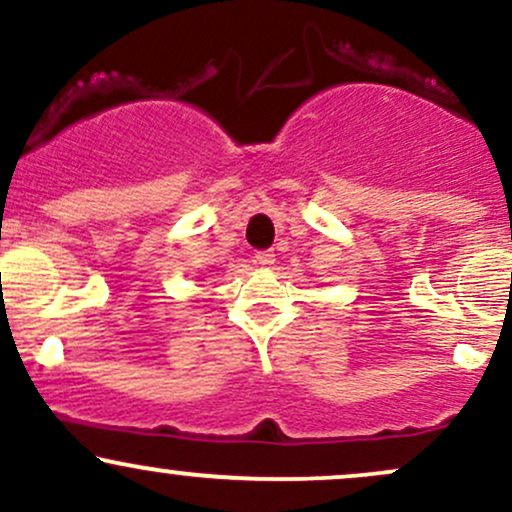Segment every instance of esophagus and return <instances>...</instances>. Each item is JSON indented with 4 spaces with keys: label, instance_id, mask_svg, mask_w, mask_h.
Listing matches in <instances>:
<instances>
[{
    "label": "esophagus",
    "instance_id": "34e87169",
    "mask_svg": "<svg viewBox=\"0 0 512 512\" xmlns=\"http://www.w3.org/2000/svg\"><path fill=\"white\" fill-rule=\"evenodd\" d=\"M255 262L260 264V267H272V264H274V252L272 250H257L255 252Z\"/></svg>",
    "mask_w": 512,
    "mask_h": 512
}]
</instances>
